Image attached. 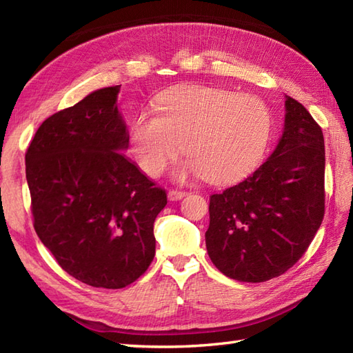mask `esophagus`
Here are the masks:
<instances>
[{
    "mask_svg": "<svg viewBox=\"0 0 353 353\" xmlns=\"http://www.w3.org/2000/svg\"><path fill=\"white\" fill-rule=\"evenodd\" d=\"M185 196H186L185 191H179V190H170V191H168V199H170L171 201L181 200V199H183Z\"/></svg>",
    "mask_w": 353,
    "mask_h": 353,
    "instance_id": "obj_1",
    "label": "esophagus"
}]
</instances>
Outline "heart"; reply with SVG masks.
Masks as SVG:
<instances>
[{
	"label": "heart",
	"instance_id": "heart-1",
	"mask_svg": "<svg viewBox=\"0 0 353 353\" xmlns=\"http://www.w3.org/2000/svg\"><path fill=\"white\" fill-rule=\"evenodd\" d=\"M273 114L264 100L209 86H181L165 92L157 112H142L130 133L141 170L159 176L182 152L190 156L176 177L201 174L226 183L241 177L265 154Z\"/></svg>",
	"mask_w": 353,
	"mask_h": 353
}]
</instances>
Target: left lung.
<instances>
[{"instance_id":"1","label":"left lung","mask_w":353,"mask_h":353,"mask_svg":"<svg viewBox=\"0 0 353 353\" xmlns=\"http://www.w3.org/2000/svg\"><path fill=\"white\" fill-rule=\"evenodd\" d=\"M285 109L273 154L243 182L209 197L208 254L230 279L254 283L283 274L323 221V132L288 95Z\"/></svg>"}]
</instances>
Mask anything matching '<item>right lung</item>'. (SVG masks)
Here are the masks:
<instances>
[{
    "label": "right lung",
    "mask_w": 353,
    "mask_h": 353,
    "mask_svg": "<svg viewBox=\"0 0 353 353\" xmlns=\"http://www.w3.org/2000/svg\"><path fill=\"white\" fill-rule=\"evenodd\" d=\"M103 88L41 124L26 153L33 226L57 264L95 288H124L154 258L153 226L167 205L119 152L129 147L117 106Z\"/></svg>",
    "instance_id": "add662e5"
}]
</instances>
